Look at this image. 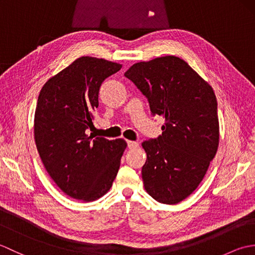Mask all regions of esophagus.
Listing matches in <instances>:
<instances>
[{"label":"esophagus","instance_id":"esophagus-1","mask_svg":"<svg viewBox=\"0 0 255 255\" xmlns=\"http://www.w3.org/2000/svg\"><path fill=\"white\" fill-rule=\"evenodd\" d=\"M127 145L129 149H136L139 147V143L136 141H130V140H128L127 141Z\"/></svg>","mask_w":255,"mask_h":255}]
</instances>
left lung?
<instances>
[{
	"mask_svg": "<svg viewBox=\"0 0 255 255\" xmlns=\"http://www.w3.org/2000/svg\"><path fill=\"white\" fill-rule=\"evenodd\" d=\"M125 77L147 97L152 115L164 118L161 136L142 142L144 189L159 203H180L198 187L217 152L214 90L175 56L134 63Z\"/></svg>",
	"mask_w": 255,
	"mask_h": 255,
	"instance_id": "8db88e82",
	"label": "left lung"
}]
</instances>
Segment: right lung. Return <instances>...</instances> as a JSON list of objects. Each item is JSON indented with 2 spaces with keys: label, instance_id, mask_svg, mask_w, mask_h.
Instances as JSON below:
<instances>
[{
  "label": "right lung",
  "instance_id": "right-lung-1",
  "mask_svg": "<svg viewBox=\"0 0 255 255\" xmlns=\"http://www.w3.org/2000/svg\"><path fill=\"white\" fill-rule=\"evenodd\" d=\"M122 64L81 57L50 78L38 96L34 133L48 174L70 197L93 202L110 191L127 143L86 134L99 91Z\"/></svg>",
  "mask_w": 255,
  "mask_h": 255
}]
</instances>
